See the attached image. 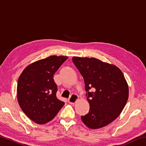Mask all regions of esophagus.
<instances>
[{
    "instance_id": "1",
    "label": "esophagus",
    "mask_w": 146,
    "mask_h": 146,
    "mask_svg": "<svg viewBox=\"0 0 146 146\" xmlns=\"http://www.w3.org/2000/svg\"><path fill=\"white\" fill-rule=\"evenodd\" d=\"M78 96L75 95V94H72L70 98L68 99V102L71 104H74L78 100Z\"/></svg>"
}]
</instances>
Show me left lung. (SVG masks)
Listing matches in <instances>:
<instances>
[{"mask_svg":"<svg viewBox=\"0 0 146 146\" xmlns=\"http://www.w3.org/2000/svg\"><path fill=\"white\" fill-rule=\"evenodd\" d=\"M72 60L83 76L90 111L81 117L90 129L105 127L122 111L129 97V87L124 75L114 64L95 58L73 56ZM91 88L93 92H89Z\"/></svg>","mask_w":146,"mask_h":146,"instance_id":"obj_1","label":"left lung"}]
</instances>
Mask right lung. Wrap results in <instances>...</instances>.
<instances>
[{
    "instance_id": "add662e5",
    "label": "right lung",
    "mask_w": 146,
    "mask_h": 146,
    "mask_svg": "<svg viewBox=\"0 0 146 146\" xmlns=\"http://www.w3.org/2000/svg\"><path fill=\"white\" fill-rule=\"evenodd\" d=\"M68 56H49L25 68L17 83L20 107L29 119L44 124L53 119L64 105L56 98L53 75Z\"/></svg>"
}]
</instances>
